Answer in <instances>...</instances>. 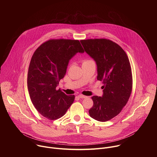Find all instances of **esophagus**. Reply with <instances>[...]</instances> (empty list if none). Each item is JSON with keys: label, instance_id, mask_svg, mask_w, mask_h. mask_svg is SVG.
<instances>
[{"label": "esophagus", "instance_id": "1", "mask_svg": "<svg viewBox=\"0 0 157 157\" xmlns=\"http://www.w3.org/2000/svg\"><path fill=\"white\" fill-rule=\"evenodd\" d=\"M78 98H81V99H84V98H87L86 96H84V95H82V94H79V95H78Z\"/></svg>", "mask_w": 157, "mask_h": 157}]
</instances>
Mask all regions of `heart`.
I'll return each instance as SVG.
<instances>
[{
    "label": "heart",
    "instance_id": "b5f03b06",
    "mask_svg": "<svg viewBox=\"0 0 157 157\" xmlns=\"http://www.w3.org/2000/svg\"><path fill=\"white\" fill-rule=\"evenodd\" d=\"M91 61V60H85V61H83V63H85V62H87V61Z\"/></svg>",
    "mask_w": 157,
    "mask_h": 157
}]
</instances>
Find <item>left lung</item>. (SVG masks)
Wrapping results in <instances>:
<instances>
[{"mask_svg":"<svg viewBox=\"0 0 157 157\" xmlns=\"http://www.w3.org/2000/svg\"><path fill=\"white\" fill-rule=\"evenodd\" d=\"M84 51L96 62L103 95L94 96L90 116L106 122L117 116L127 103L132 89V75L128 58L116 43L105 38L82 40Z\"/></svg>","mask_w":157,"mask_h":157,"instance_id":"1","label":"left lung"}]
</instances>
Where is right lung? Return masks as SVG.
<instances>
[{
  "label": "right lung",
  "mask_w": 157,
  "mask_h": 157,
  "mask_svg": "<svg viewBox=\"0 0 157 157\" xmlns=\"http://www.w3.org/2000/svg\"><path fill=\"white\" fill-rule=\"evenodd\" d=\"M84 51L78 40L52 39L34 52L29 68L27 86L38 113L50 120L63 116L75 100L56 87L66 74L70 59Z\"/></svg>",
  "instance_id": "add662e5"
}]
</instances>
